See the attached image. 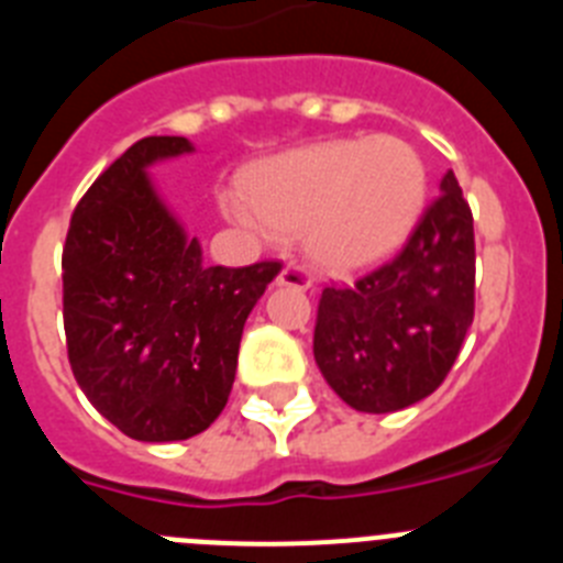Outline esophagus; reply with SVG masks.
<instances>
[{"label":"esophagus","mask_w":563,"mask_h":563,"mask_svg":"<svg viewBox=\"0 0 563 563\" xmlns=\"http://www.w3.org/2000/svg\"><path fill=\"white\" fill-rule=\"evenodd\" d=\"M276 285L278 287H292V290H310V276H307L301 267L296 265H285L282 267V273L276 276Z\"/></svg>","instance_id":"1"}]
</instances>
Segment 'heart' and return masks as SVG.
<instances>
[{
    "label": "heart",
    "instance_id": "b5f03b06",
    "mask_svg": "<svg viewBox=\"0 0 563 563\" xmlns=\"http://www.w3.org/2000/svg\"><path fill=\"white\" fill-rule=\"evenodd\" d=\"M429 200V168L411 143L366 134L292 148L258 163L225 211L278 236L301 233L307 258L355 273L400 251Z\"/></svg>",
    "mask_w": 563,
    "mask_h": 563
}]
</instances>
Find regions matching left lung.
<instances>
[{"instance_id":"obj_1","label":"left lung","mask_w":563,"mask_h":563,"mask_svg":"<svg viewBox=\"0 0 563 563\" xmlns=\"http://www.w3.org/2000/svg\"><path fill=\"white\" fill-rule=\"evenodd\" d=\"M474 217L454 172L391 262L318 301L312 355L366 415L400 411L445 380L474 321Z\"/></svg>"}]
</instances>
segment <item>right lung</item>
<instances>
[{
	"instance_id": "1",
	"label": "right lung",
	"mask_w": 563,
	"mask_h": 563,
	"mask_svg": "<svg viewBox=\"0 0 563 563\" xmlns=\"http://www.w3.org/2000/svg\"><path fill=\"white\" fill-rule=\"evenodd\" d=\"M188 137H143L98 177L69 220L64 332L89 402L132 440H188L225 409L242 330L278 262L208 267L200 239L154 188V163Z\"/></svg>"
}]
</instances>
